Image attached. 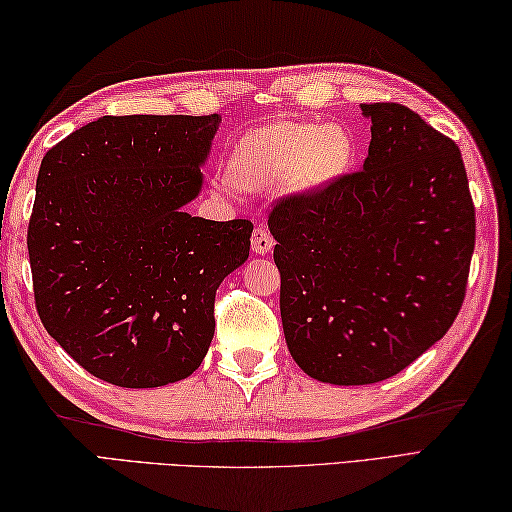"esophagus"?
I'll list each match as a JSON object with an SVG mask.
<instances>
[{"label":"esophagus","mask_w":512,"mask_h":512,"mask_svg":"<svg viewBox=\"0 0 512 512\" xmlns=\"http://www.w3.org/2000/svg\"><path fill=\"white\" fill-rule=\"evenodd\" d=\"M250 244H253V253L255 255H268L270 250H273V246H275V239H273V235L266 231V228L259 226V228H255Z\"/></svg>","instance_id":"1"}]
</instances>
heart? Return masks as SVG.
Listing matches in <instances>:
<instances>
[{"label":"heart","instance_id":"heart-1","mask_svg":"<svg viewBox=\"0 0 512 512\" xmlns=\"http://www.w3.org/2000/svg\"><path fill=\"white\" fill-rule=\"evenodd\" d=\"M352 156L354 138L347 129L281 118L237 140L228 178L248 189H264L286 178L290 191L308 193L339 178Z\"/></svg>","mask_w":512,"mask_h":512}]
</instances>
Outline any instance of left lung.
I'll return each mask as SVG.
<instances>
[{
    "label": "left lung",
    "instance_id": "left-lung-1",
    "mask_svg": "<svg viewBox=\"0 0 512 512\" xmlns=\"http://www.w3.org/2000/svg\"><path fill=\"white\" fill-rule=\"evenodd\" d=\"M372 121L363 169L277 200L279 308L310 378L369 385L449 332L475 248V206L458 145L398 103Z\"/></svg>",
    "mask_w": 512,
    "mask_h": 512
}]
</instances>
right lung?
<instances>
[{
    "instance_id": "obj_1",
    "label": "right lung",
    "mask_w": 512,
    "mask_h": 512,
    "mask_svg": "<svg viewBox=\"0 0 512 512\" xmlns=\"http://www.w3.org/2000/svg\"><path fill=\"white\" fill-rule=\"evenodd\" d=\"M222 118L103 116L41 160L28 224L43 328L118 387L191 376L215 332V290L248 259V220L182 209Z\"/></svg>"
}]
</instances>
